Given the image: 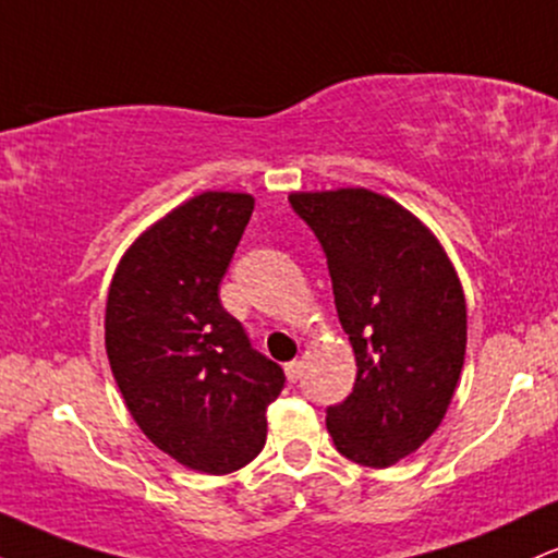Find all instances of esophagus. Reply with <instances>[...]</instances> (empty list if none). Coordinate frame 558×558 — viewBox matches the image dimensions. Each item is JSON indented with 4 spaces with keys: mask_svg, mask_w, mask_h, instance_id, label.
Instances as JSON below:
<instances>
[{
    "mask_svg": "<svg viewBox=\"0 0 558 558\" xmlns=\"http://www.w3.org/2000/svg\"><path fill=\"white\" fill-rule=\"evenodd\" d=\"M301 367H304V364H301L299 360L288 362V364H286V375H288V380H291V383H299V380H301Z\"/></svg>",
    "mask_w": 558,
    "mask_h": 558,
    "instance_id": "obj_1",
    "label": "esophagus"
}]
</instances>
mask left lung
Returning <instances> with one entry per match:
<instances>
[{"instance_id":"obj_1","label":"left lung","mask_w":558,"mask_h":558,"mask_svg":"<svg viewBox=\"0 0 558 558\" xmlns=\"http://www.w3.org/2000/svg\"><path fill=\"white\" fill-rule=\"evenodd\" d=\"M328 259L338 319L356 356L354 390L328 407L351 462L390 466L444 420L466 349V304L435 235L367 189L288 196Z\"/></svg>"}]
</instances>
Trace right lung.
<instances>
[{"label":"right lung","mask_w":558,"mask_h":558,"mask_svg":"<svg viewBox=\"0 0 558 558\" xmlns=\"http://www.w3.org/2000/svg\"><path fill=\"white\" fill-rule=\"evenodd\" d=\"M252 213L248 194L189 198L128 248L107 296V356L128 412L157 448L207 475L257 457L286 386L220 301Z\"/></svg>","instance_id":"1"}]
</instances>
